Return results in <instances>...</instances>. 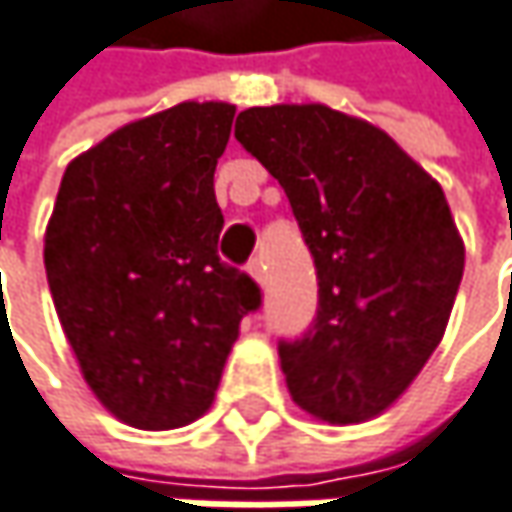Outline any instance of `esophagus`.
Instances as JSON below:
<instances>
[{"instance_id":"obj_1","label":"esophagus","mask_w":512,"mask_h":512,"mask_svg":"<svg viewBox=\"0 0 512 512\" xmlns=\"http://www.w3.org/2000/svg\"><path fill=\"white\" fill-rule=\"evenodd\" d=\"M249 275H252L257 284L263 287V281H266V266H263V257H255V260L249 263Z\"/></svg>"}]
</instances>
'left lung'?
<instances>
[{"label": "left lung", "mask_w": 512, "mask_h": 512, "mask_svg": "<svg viewBox=\"0 0 512 512\" xmlns=\"http://www.w3.org/2000/svg\"><path fill=\"white\" fill-rule=\"evenodd\" d=\"M234 137L284 187L316 263V319L278 346L287 390L331 425L384 413L440 346L463 278L442 187L387 131L316 102L249 108Z\"/></svg>", "instance_id": "8db88e82"}]
</instances>
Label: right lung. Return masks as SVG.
<instances>
[{
	"mask_svg": "<svg viewBox=\"0 0 512 512\" xmlns=\"http://www.w3.org/2000/svg\"><path fill=\"white\" fill-rule=\"evenodd\" d=\"M234 105L181 102L67 166L43 263L81 375L119 422L172 431L208 413L257 284L216 255V161Z\"/></svg>",
	"mask_w": 512,
	"mask_h": 512,
	"instance_id": "right-lung-1",
	"label": "right lung"
}]
</instances>
